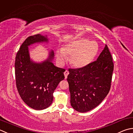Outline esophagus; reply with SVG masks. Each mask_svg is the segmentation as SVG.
<instances>
[{
  "label": "esophagus",
  "mask_w": 133,
  "mask_h": 133,
  "mask_svg": "<svg viewBox=\"0 0 133 133\" xmlns=\"http://www.w3.org/2000/svg\"><path fill=\"white\" fill-rule=\"evenodd\" d=\"M69 72L68 71H67V70H66V71H64V78H65V79H66L67 78V75H69Z\"/></svg>",
  "instance_id": "34e87169"
}]
</instances>
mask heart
<instances>
[{
    "label": "heart",
    "mask_w": 133,
    "mask_h": 133,
    "mask_svg": "<svg viewBox=\"0 0 133 133\" xmlns=\"http://www.w3.org/2000/svg\"><path fill=\"white\" fill-rule=\"evenodd\" d=\"M98 51L97 43L87 38H80L67 44L63 49L56 52V58L60 63H64L67 56H70V63L72 67L82 69L92 62Z\"/></svg>",
    "instance_id": "obj_1"
}]
</instances>
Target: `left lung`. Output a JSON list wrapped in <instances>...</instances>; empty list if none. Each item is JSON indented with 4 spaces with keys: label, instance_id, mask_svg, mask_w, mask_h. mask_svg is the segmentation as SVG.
<instances>
[{
    "label": "left lung",
    "instance_id": "left-lung-1",
    "mask_svg": "<svg viewBox=\"0 0 133 133\" xmlns=\"http://www.w3.org/2000/svg\"><path fill=\"white\" fill-rule=\"evenodd\" d=\"M113 70L112 58L107 45L96 61L84 68L69 70L67 80L72 107L86 112L99 105L110 90Z\"/></svg>",
    "mask_w": 133,
    "mask_h": 133
}]
</instances>
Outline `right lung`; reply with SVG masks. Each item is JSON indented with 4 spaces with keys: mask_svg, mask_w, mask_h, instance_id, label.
<instances>
[{
    "mask_svg": "<svg viewBox=\"0 0 133 133\" xmlns=\"http://www.w3.org/2000/svg\"><path fill=\"white\" fill-rule=\"evenodd\" d=\"M46 35L38 34L25 40L18 51L15 62V75L18 92L25 104L34 110H42L52 103L53 93L64 78L65 70L52 63L54 52L41 62L30 59L28 46L35 43H48Z\"/></svg>",
    "mask_w": 133,
    "mask_h": 133,
    "instance_id": "add662e5",
    "label": "right lung"
}]
</instances>
